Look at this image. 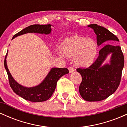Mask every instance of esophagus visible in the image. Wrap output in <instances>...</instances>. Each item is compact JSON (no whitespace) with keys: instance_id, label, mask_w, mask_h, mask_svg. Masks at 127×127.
Returning <instances> with one entry per match:
<instances>
[{"instance_id":"esophagus-1","label":"esophagus","mask_w":127,"mask_h":127,"mask_svg":"<svg viewBox=\"0 0 127 127\" xmlns=\"http://www.w3.org/2000/svg\"><path fill=\"white\" fill-rule=\"evenodd\" d=\"M68 70H69L70 73H72L74 72V68H73L72 67H68Z\"/></svg>"}]
</instances>
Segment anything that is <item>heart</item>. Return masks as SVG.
<instances>
[{
	"label": "heart",
	"instance_id": "b5f03b06",
	"mask_svg": "<svg viewBox=\"0 0 127 127\" xmlns=\"http://www.w3.org/2000/svg\"><path fill=\"white\" fill-rule=\"evenodd\" d=\"M61 49L67 57H73L76 65L82 67L91 65L97 53V46L94 40L79 35L65 38L61 43ZM60 54L62 55L61 52Z\"/></svg>",
	"mask_w": 127,
	"mask_h": 127
}]
</instances>
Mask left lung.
<instances>
[{
    "label": "left lung",
    "instance_id": "obj_1",
    "mask_svg": "<svg viewBox=\"0 0 127 127\" xmlns=\"http://www.w3.org/2000/svg\"><path fill=\"white\" fill-rule=\"evenodd\" d=\"M88 27L93 29L97 35V43L100 46L108 41H119L115 34L102 26L95 24ZM111 55L110 64L102 65L107 57ZM124 65V57L121 48L106 45L100 49L97 60L87 68H77L82 76L79 90L81 97L88 101L104 100L118 88Z\"/></svg>",
    "mask_w": 127,
    "mask_h": 127
}]
</instances>
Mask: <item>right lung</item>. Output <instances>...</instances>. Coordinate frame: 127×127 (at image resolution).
Listing matches in <instances>:
<instances>
[{"label":"right lung","instance_id":"add662e5","mask_svg":"<svg viewBox=\"0 0 127 127\" xmlns=\"http://www.w3.org/2000/svg\"><path fill=\"white\" fill-rule=\"evenodd\" d=\"M51 25H40L34 24L26 27L21 31L18 32L13 37V39L17 36L26 34L27 33H36L40 34H48L51 32ZM8 54V52H7ZM6 55L4 65L8 76L9 82L13 91L20 95L22 98L32 102L45 101L51 97L56 88L58 80L63 75L69 73L67 68L54 67L51 69L46 78L40 84L33 87H25L17 82L10 73L6 64Z\"/></svg>","mask_w":127,"mask_h":127}]
</instances>
